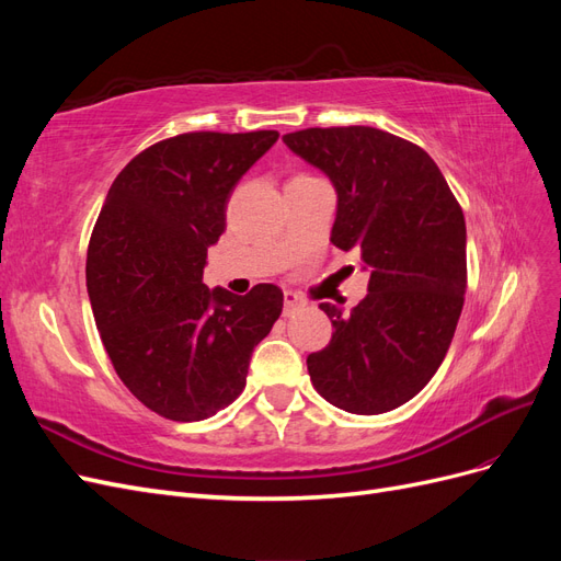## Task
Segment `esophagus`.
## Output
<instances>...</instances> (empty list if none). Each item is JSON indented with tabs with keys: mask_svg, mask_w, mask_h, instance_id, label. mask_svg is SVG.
<instances>
[{
	"mask_svg": "<svg viewBox=\"0 0 561 561\" xmlns=\"http://www.w3.org/2000/svg\"><path fill=\"white\" fill-rule=\"evenodd\" d=\"M283 304H285V309H283L285 316H290L293 311L301 309L307 301H304L301 295H297V293H293V290H285V293H283Z\"/></svg>",
	"mask_w": 561,
	"mask_h": 561,
	"instance_id": "34e87169",
	"label": "esophagus"
}]
</instances>
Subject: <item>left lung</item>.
Segmentation results:
<instances>
[{"instance_id": "left-lung-1", "label": "left lung", "mask_w": 561, "mask_h": 561, "mask_svg": "<svg viewBox=\"0 0 561 561\" xmlns=\"http://www.w3.org/2000/svg\"><path fill=\"white\" fill-rule=\"evenodd\" d=\"M336 190L330 241L358 250L367 297L332 320L330 344L307 358L318 393L351 414L412 400L443 365L468 283L466 219L445 175L419 145L369 126L283 135Z\"/></svg>"}]
</instances>
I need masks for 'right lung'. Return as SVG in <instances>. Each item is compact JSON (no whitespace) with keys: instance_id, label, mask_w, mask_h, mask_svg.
Listing matches in <instances>:
<instances>
[{"instance_id":"right-lung-1","label":"right lung","mask_w":561,"mask_h":561,"mask_svg":"<svg viewBox=\"0 0 561 561\" xmlns=\"http://www.w3.org/2000/svg\"><path fill=\"white\" fill-rule=\"evenodd\" d=\"M276 140L278 130L182 133L140 151L110 186L87 287L118 379L159 416L201 421L231 404L283 311L278 285L243 297L203 285L236 182Z\"/></svg>"}]
</instances>
